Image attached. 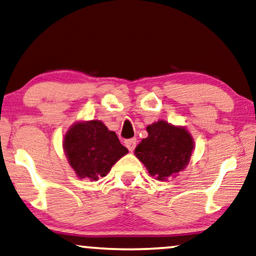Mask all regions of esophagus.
Masks as SVG:
<instances>
[{
    "label": "esophagus",
    "mask_w": 256,
    "mask_h": 256,
    "mask_svg": "<svg viewBox=\"0 0 256 256\" xmlns=\"http://www.w3.org/2000/svg\"><path fill=\"white\" fill-rule=\"evenodd\" d=\"M125 145H126V148H128V151L134 152V150L136 148V145H137V140H136L134 138L128 139V140H125Z\"/></svg>",
    "instance_id": "esophagus-1"
}]
</instances>
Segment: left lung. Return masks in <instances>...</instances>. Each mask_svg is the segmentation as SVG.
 Masks as SVG:
<instances>
[{
  "mask_svg": "<svg viewBox=\"0 0 256 256\" xmlns=\"http://www.w3.org/2000/svg\"><path fill=\"white\" fill-rule=\"evenodd\" d=\"M148 136L137 145L134 156L144 164L148 174L166 182L174 178L190 164L194 139L185 126L160 119L146 128Z\"/></svg>",
  "mask_w": 256,
  "mask_h": 256,
  "instance_id": "1",
  "label": "left lung"
}]
</instances>
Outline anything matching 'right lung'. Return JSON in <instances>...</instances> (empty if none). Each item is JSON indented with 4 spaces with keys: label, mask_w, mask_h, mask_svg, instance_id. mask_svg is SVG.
<instances>
[{
    "label": "right lung",
    "mask_w": 256,
    "mask_h": 256,
    "mask_svg": "<svg viewBox=\"0 0 256 256\" xmlns=\"http://www.w3.org/2000/svg\"><path fill=\"white\" fill-rule=\"evenodd\" d=\"M63 150L78 178L91 182L106 176L128 152L114 131L94 119L74 122L63 137Z\"/></svg>",
    "instance_id": "1"
}]
</instances>
